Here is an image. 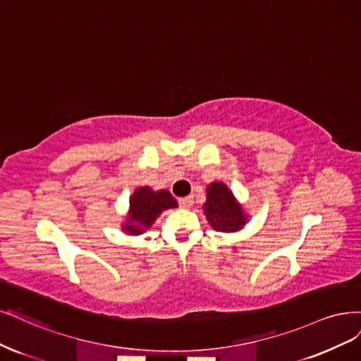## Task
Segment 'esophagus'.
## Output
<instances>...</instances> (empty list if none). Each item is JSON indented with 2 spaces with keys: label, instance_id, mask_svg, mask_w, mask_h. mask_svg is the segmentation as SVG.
<instances>
[{
  "label": "esophagus",
  "instance_id": "1",
  "mask_svg": "<svg viewBox=\"0 0 361 361\" xmlns=\"http://www.w3.org/2000/svg\"><path fill=\"white\" fill-rule=\"evenodd\" d=\"M192 197L190 195V197H183V198H179V206L182 207V209H190L191 206H192Z\"/></svg>",
  "mask_w": 361,
  "mask_h": 361
}]
</instances>
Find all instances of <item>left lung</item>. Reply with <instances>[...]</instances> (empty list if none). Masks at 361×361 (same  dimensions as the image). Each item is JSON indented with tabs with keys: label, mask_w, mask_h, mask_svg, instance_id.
I'll return each instance as SVG.
<instances>
[{
	"label": "left lung",
	"mask_w": 361,
	"mask_h": 361,
	"mask_svg": "<svg viewBox=\"0 0 361 361\" xmlns=\"http://www.w3.org/2000/svg\"><path fill=\"white\" fill-rule=\"evenodd\" d=\"M203 210L212 227L224 233L238 231L246 221L243 210L235 203L231 191L221 182L207 186V200Z\"/></svg>",
	"instance_id": "left-lung-1"
}]
</instances>
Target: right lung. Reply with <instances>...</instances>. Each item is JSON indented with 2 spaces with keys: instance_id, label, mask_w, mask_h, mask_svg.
<instances>
[{
  "instance_id": "1",
  "label": "right lung",
  "mask_w": 361,
  "mask_h": 361,
  "mask_svg": "<svg viewBox=\"0 0 361 361\" xmlns=\"http://www.w3.org/2000/svg\"><path fill=\"white\" fill-rule=\"evenodd\" d=\"M176 206V198L166 190L154 192L147 186L139 188L130 200V218L127 226H123V230L128 234H142L147 227L152 226L163 210Z\"/></svg>"
}]
</instances>
